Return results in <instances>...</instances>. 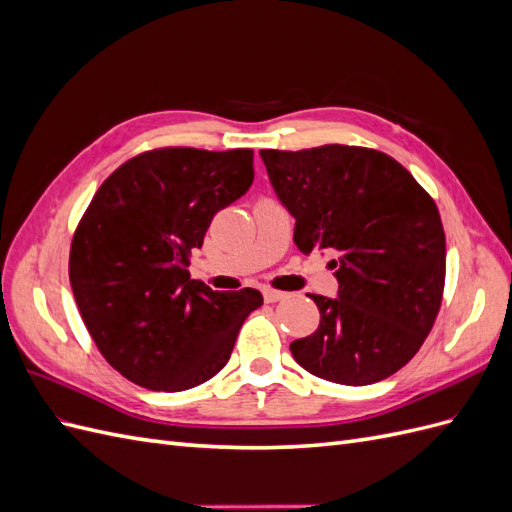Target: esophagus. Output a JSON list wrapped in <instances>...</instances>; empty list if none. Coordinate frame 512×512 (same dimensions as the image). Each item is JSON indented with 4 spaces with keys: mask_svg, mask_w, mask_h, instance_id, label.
I'll return each mask as SVG.
<instances>
[{
    "mask_svg": "<svg viewBox=\"0 0 512 512\" xmlns=\"http://www.w3.org/2000/svg\"><path fill=\"white\" fill-rule=\"evenodd\" d=\"M262 294H265L267 303H277V301H282L286 297V292L275 290V288H265V290H262Z\"/></svg>",
    "mask_w": 512,
    "mask_h": 512,
    "instance_id": "obj_1",
    "label": "esophagus"
}]
</instances>
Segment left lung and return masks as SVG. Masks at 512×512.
Wrapping results in <instances>:
<instances>
[{
    "label": "left lung",
    "mask_w": 512,
    "mask_h": 512,
    "mask_svg": "<svg viewBox=\"0 0 512 512\" xmlns=\"http://www.w3.org/2000/svg\"><path fill=\"white\" fill-rule=\"evenodd\" d=\"M260 158L297 220L299 250L335 254L337 299L307 294L320 327L290 344L294 361L348 386L393 376L423 346L442 305L446 239L433 198L376 149H262Z\"/></svg>",
    "instance_id": "obj_1"
}]
</instances>
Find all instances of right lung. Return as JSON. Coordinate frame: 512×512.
Segmentation results:
<instances>
[{
  "label": "right lung",
  "mask_w": 512,
  "mask_h": 512,
  "mask_svg": "<svg viewBox=\"0 0 512 512\" xmlns=\"http://www.w3.org/2000/svg\"><path fill=\"white\" fill-rule=\"evenodd\" d=\"M254 181V151L160 147L108 175L76 224L70 284L96 348L123 378L185 391L228 363L256 288L190 280V256L220 209Z\"/></svg>",
  "instance_id": "1"
}]
</instances>
